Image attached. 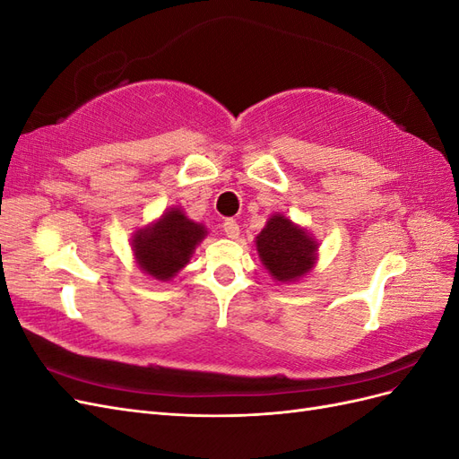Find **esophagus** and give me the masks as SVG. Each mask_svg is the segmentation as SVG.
Returning a JSON list of instances; mask_svg holds the SVG:
<instances>
[{"label": "esophagus", "mask_w": 459, "mask_h": 459, "mask_svg": "<svg viewBox=\"0 0 459 459\" xmlns=\"http://www.w3.org/2000/svg\"><path fill=\"white\" fill-rule=\"evenodd\" d=\"M224 233L228 235L230 239H238L239 238V224H238V221H235L233 218H228L224 221Z\"/></svg>", "instance_id": "34e87169"}]
</instances>
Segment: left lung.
I'll return each mask as SVG.
<instances>
[{
  "label": "left lung",
  "instance_id": "left-lung-1",
  "mask_svg": "<svg viewBox=\"0 0 459 459\" xmlns=\"http://www.w3.org/2000/svg\"><path fill=\"white\" fill-rule=\"evenodd\" d=\"M258 256L275 281H299L317 258V241L308 230L297 226L283 214H273L256 235Z\"/></svg>",
  "mask_w": 459,
  "mask_h": 459
}]
</instances>
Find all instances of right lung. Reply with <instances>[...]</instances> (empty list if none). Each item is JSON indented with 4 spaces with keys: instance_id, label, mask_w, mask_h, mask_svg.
<instances>
[{
    "instance_id": "obj_1",
    "label": "right lung",
    "mask_w": 459,
    "mask_h": 459,
    "mask_svg": "<svg viewBox=\"0 0 459 459\" xmlns=\"http://www.w3.org/2000/svg\"><path fill=\"white\" fill-rule=\"evenodd\" d=\"M206 228L189 220L182 208H169L157 221L132 235V251L143 273L170 281L204 239Z\"/></svg>"
}]
</instances>
